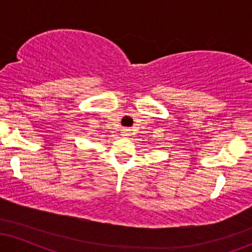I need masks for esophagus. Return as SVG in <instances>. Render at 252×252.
Returning <instances> with one entry per match:
<instances>
[{
    "instance_id": "obj_1",
    "label": "esophagus",
    "mask_w": 252,
    "mask_h": 252,
    "mask_svg": "<svg viewBox=\"0 0 252 252\" xmlns=\"http://www.w3.org/2000/svg\"><path fill=\"white\" fill-rule=\"evenodd\" d=\"M123 134H124V136H128L129 135V131H128V130H124Z\"/></svg>"
}]
</instances>
